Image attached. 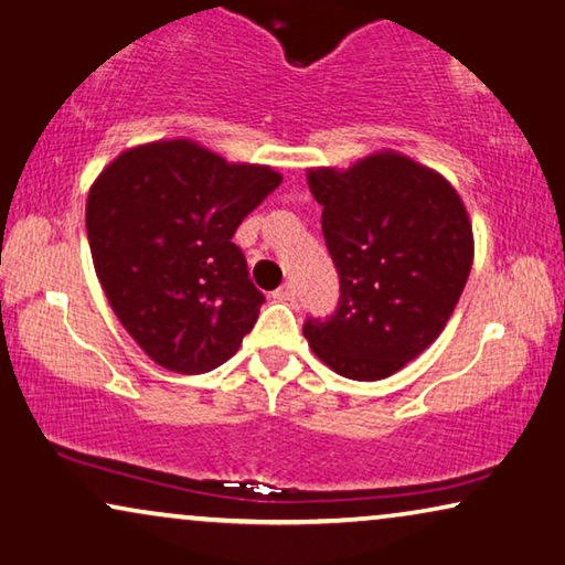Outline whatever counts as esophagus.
I'll return each mask as SVG.
<instances>
[{"label": "esophagus", "instance_id": "34e87169", "mask_svg": "<svg viewBox=\"0 0 565 565\" xmlns=\"http://www.w3.org/2000/svg\"><path fill=\"white\" fill-rule=\"evenodd\" d=\"M274 299L276 301H294V286L291 284L279 286V289L274 291Z\"/></svg>", "mask_w": 565, "mask_h": 565}]
</instances>
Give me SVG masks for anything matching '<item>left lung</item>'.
<instances>
[{
	"mask_svg": "<svg viewBox=\"0 0 565 565\" xmlns=\"http://www.w3.org/2000/svg\"><path fill=\"white\" fill-rule=\"evenodd\" d=\"M340 274L332 317L307 319L315 355L350 381H381L418 358L449 322L475 258L459 192L398 151L348 170L307 172Z\"/></svg>",
	"mask_w": 565,
	"mask_h": 565,
	"instance_id": "8db88e82",
	"label": "left lung"
}]
</instances>
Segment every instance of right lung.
<instances>
[{
    "instance_id": "right-lung-1",
    "label": "right lung",
    "mask_w": 565,
    "mask_h": 565,
    "mask_svg": "<svg viewBox=\"0 0 565 565\" xmlns=\"http://www.w3.org/2000/svg\"><path fill=\"white\" fill-rule=\"evenodd\" d=\"M281 184L192 139L121 151L90 184L86 231L96 276L124 330L172 373H207L238 352L264 305L233 243Z\"/></svg>"
}]
</instances>
